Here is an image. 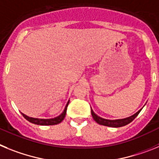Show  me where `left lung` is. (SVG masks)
I'll use <instances>...</instances> for the list:
<instances>
[{"label":"left lung","mask_w":159,"mask_h":159,"mask_svg":"<svg viewBox=\"0 0 159 159\" xmlns=\"http://www.w3.org/2000/svg\"><path fill=\"white\" fill-rule=\"evenodd\" d=\"M142 109L139 110L137 113H135V114H133V115L129 116V117H128V118H121V119L110 120V119H106V118H101V117H99L98 115H97V114L93 112V110H92V108H91V114H92V117H93V120L96 121L97 123L100 124V125H106V126H110V127H121V126H124V125L130 123L131 121H133V120L137 117L138 114L140 113Z\"/></svg>","instance_id":"obj_1"}]
</instances>
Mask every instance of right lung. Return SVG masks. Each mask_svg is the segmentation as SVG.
<instances>
[{
    "label": "right lung",
    "instance_id": "right-lung-1",
    "mask_svg": "<svg viewBox=\"0 0 159 159\" xmlns=\"http://www.w3.org/2000/svg\"><path fill=\"white\" fill-rule=\"evenodd\" d=\"M69 102H70V100L67 102V104H66V107H65L63 112L58 115L56 118H32V117H29V116L25 115V114L21 113V114L23 115L25 118L26 120H28L31 123L36 124V125H57V124H59L60 122L63 121V119L66 117V110H67V106H68Z\"/></svg>",
    "mask_w": 159,
    "mask_h": 159
}]
</instances>
